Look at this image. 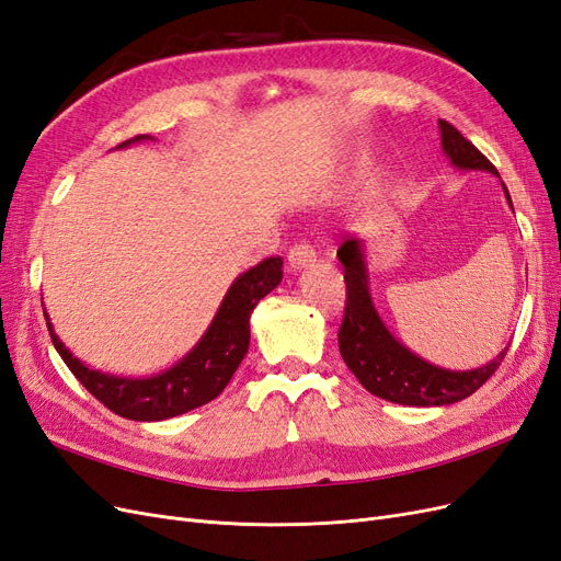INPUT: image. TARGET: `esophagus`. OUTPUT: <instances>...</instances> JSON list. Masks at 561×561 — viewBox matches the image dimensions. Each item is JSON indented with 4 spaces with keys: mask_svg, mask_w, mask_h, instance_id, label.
Segmentation results:
<instances>
[{
    "mask_svg": "<svg viewBox=\"0 0 561 561\" xmlns=\"http://www.w3.org/2000/svg\"><path fill=\"white\" fill-rule=\"evenodd\" d=\"M316 262V250L307 243V241H299L290 248V252H287V264H290L293 271H299V268H307Z\"/></svg>",
    "mask_w": 561,
    "mask_h": 561,
    "instance_id": "obj_1",
    "label": "esophagus"
}]
</instances>
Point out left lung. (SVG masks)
<instances>
[{
	"instance_id": "8db88e82",
	"label": "left lung",
	"mask_w": 561,
	"mask_h": 561,
	"mask_svg": "<svg viewBox=\"0 0 561 561\" xmlns=\"http://www.w3.org/2000/svg\"><path fill=\"white\" fill-rule=\"evenodd\" d=\"M439 138H443V149L451 165L461 171H486L499 175L494 163L443 118H439ZM503 192L513 208L505 184ZM336 257L344 264L346 280V309L342 328H339V353L355 379L371 396L410 407L451 404L472 396L503 363L507 346L491 363L463 371L437 367L419 358L386 330L375 304H371L363 243L358 239L344 241L336 250Z\"/></svg>"
}]
</instances>
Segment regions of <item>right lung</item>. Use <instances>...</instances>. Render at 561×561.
Returning <instances> with one entry per match:
<instances>
[{
    "label": "right lung",
    "mask_w": 561,
    "mask_h": 561,
    "mask_svg": "<svg viewBox=\"0 0 561 561\" xmlns=\"http://www.w3.org/2000/svg\"><path fill=\"white\" fill-rule=\"evenodd\" d=\"M140 140H149V135H135L133 140H126L118 147H128ZM280 278V257H268L248 268L231 283L201 342L178 365L149 379L112 377L87 367L65 348L54 332V325L48 322V316L46 325L50 342H54L65 365L110 412L130 421H163L196 410V407L222 393L248 353L252 309L257 307L262 297L274 290Z\"/></svg>",
    "instance_id": "right-lung-1"
}]
</instances>
